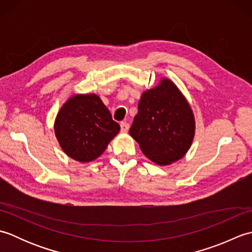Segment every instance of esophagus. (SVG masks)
<instances>
[{
    "label": "esophagus",
    "mask_w": 252,
    "mask_h": 252,
    "mask_svg": "<svg viewBox=\"0 0 252 252\" xmlns=\"http://www.w3.org/2000/svg\"><path fill=\"white\" fill-rule=\"evenodd\" d=\"M120 126H121V132L126 133V132L129 131V127H130L129 123H126V122H121V123H120Z\"/></svg>",
    "instance_id": "1"
}]
</instances>
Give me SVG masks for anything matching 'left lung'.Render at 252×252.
<instances>
[{"label":"left lung","mask_w":252,"mask_h":252,"mask_svg":"<svg viewBox=\"0 0 252 252\" xmlns=\"http://www.w3.org/2000/svg\"><path fill=\"white\" fill-rule=\"evenodd\" d=\"M196 131L195 116L184 94L169 78L144 91L130 135L145 156L158 165L179 161L189 151Z\"/></svg>","instance_id":"left-lung-1"}]
</instances>
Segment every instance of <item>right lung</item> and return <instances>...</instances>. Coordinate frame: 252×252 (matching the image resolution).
<instances>
[{
  "label": "right lung",
  "mask_w": 252,
  "mask_h": 252,
  "mask_svg": "<svg viewBox=\"0 0 252 252\" xmlns=\"http://www.w3.org/2000/svg\"><path fill=\"white\" fill-rule=\"evenodd\" d=\"M120 131L98 95L74 94L58 110L54 132L63 152L76 161L97 159Z\"/></svg>",
  "instance_id": "obj_1"
}]
</instances>
